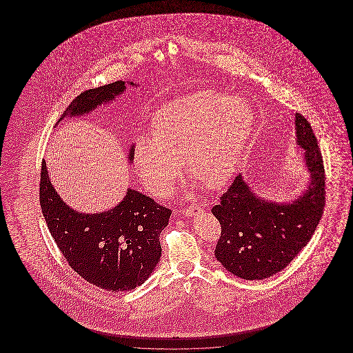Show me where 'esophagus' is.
<instances>
[{"label": "esophagus", "mask_w": 353, "mask_h": 353, "mask_svg": "<svg viewBox=\"0 0 353 353\" xmlns=\"http://www.w3.org/2000/svg\"><path fill=\"white\" fill-rule=\"evenodd\" d=\"M202 209L200 205H190L188 208H185L181 210V214L185 217H192V216H196L199 213H201Z\"/></svg>", "instance_id": "1"}]
</instances>
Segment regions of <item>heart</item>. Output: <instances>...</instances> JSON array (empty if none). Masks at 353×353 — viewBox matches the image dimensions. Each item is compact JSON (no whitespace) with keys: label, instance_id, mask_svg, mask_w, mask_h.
I'll use <instances>...</instances> for the list:
<instances>
[{"label":"heart","instance_id":"heart-1","mask_svg":"<svg viewBox=\"0 0 353 353\" xmlns=\"http://www.w3.org/2000/svg\"><path fill=\"white\" fill-rule=\"evenodd\" d=\"M252 130L249 104L236 97L201 91L161 107L152 136L134 141V164L152 194L165 197L181 174L214 190L234 174Z\"/></svg>","mask_w":353,"mask_h":353}]
</instances>
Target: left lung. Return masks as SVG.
Wrapping results in <instances>:
<instances>
[{
	"label": "left lung",
	"instance_id": "obj_1",
	"mask_svg": "<svg viewBox=\"0 0 353 353\" xmlns=\"http://www.w3.org/2000/svg\"><path fill=\"white\" fill-rule=\"evenodd\" d=\"M295 125L311 174L302 197L292 203L262 200L238 174L212 209L221 225L214 255L238 278L261 281L285 269L312 238L323 216L325 172L318 140L302 114H295Z\"/></svg>",
	"mask_w": 353,
	"mask_h": 353
}]
</instances>
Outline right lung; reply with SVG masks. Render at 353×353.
I'll use <instances>...</instances> for the list:
<instances>
[{"mask_svg":"<svg viewBox=\"0 0 353 353\" xmlns=\"http://www.w3.org/2000/svg\"><path fill=\"white\" fill-rule=\"evenodd\" d=\"M118 81L85 90L68 105L65 117H78L112 101L125 90ZM134 160V147L130 150ZM39 202L51 236L70 268L84 281L107 291H131L144 283L161 256L159 236L172 210L143 193L128 189L108 212L82 214L61 200L42 161Z\"/></svg>","mask_w":353,"mask_h":353,"instance_id":"obj_1","label":"right lung"}]
</instances>
